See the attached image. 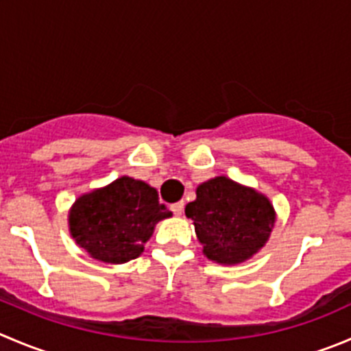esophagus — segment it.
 Wrapping results in <instances>:
<instances>
[{
	"label": "esophagus",
	"mask_w": 351,
	"mask_h": 351,
	"mask_svg": "<svg viewBox=\"0 0 351 351\" xmlns=\"http://www.w3.org/2000/svg\"><path fill=\"white\" fill-rule=\"evenodd\" d=\"M183 207H185V204H183V202H175V204H171V210L176 214V216H180V214L183 213Z\"/></svg>",
	"instance_id": "34e87169"
}]
</instances>
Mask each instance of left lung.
Listing matches in <instances>:
<instances>
[{
    "instance_id": "obj_1",
    "label": "left lung",
    "mask_w": 351,
    "mask_h": 351,
    "mask_svg": "<svg viewBox=\"0 0 351 351\" xmlns=\"http://www.w3.org/2000/svg\"><path fill=\"white\" fill-rule=\"evenodd\" d=\"M197 199L185 207L204 255L217 264H240L257 254L274 228L276 213L266 195L226 176L197 186Z\"/></svg>"
}]
</instances>
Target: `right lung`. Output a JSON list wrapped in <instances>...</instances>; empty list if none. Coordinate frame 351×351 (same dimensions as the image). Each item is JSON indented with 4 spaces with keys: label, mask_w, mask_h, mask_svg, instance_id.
<instances>
[{
    "label": "right lung",
    "mask_w": 351,
    "mask_h": 351,
    "mask_svg": "<svg viewBox=\"0 0 351 351\" xmlns=\"http://www.w3.org/2000/svg\"><path fill=\"white\" fill-rule=\"evenodd\" d=\"M171 216L159 202L158 190L142 180L121 176L78 197L68 214V226L73 240L90 257L123 264L137 258L156 224Z\"/></svg>",
    "instance_id": "obj_1"
}]
</instances>
